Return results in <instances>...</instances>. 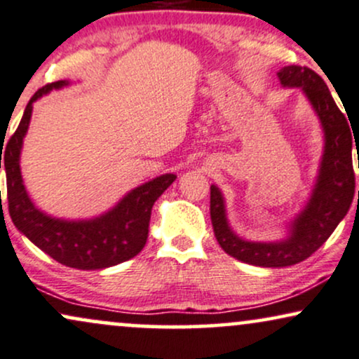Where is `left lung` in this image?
Listing matches in <instances>:
<instances>
[{
  "instance_id": "1",
  "label": "left lung",
  "mask_w": 359,
  "mask_h": 359,
  "mask_svg": "<svg viewBox=\"0 0 359 359\" xmlns=\"http://www.w3.org/2000/svg\"><path fill=\"white\" fill-rule=\"evenodd\" d=\"M284 86H301L316 109L325 128L326 147L319 179L308 207L292 224V234L284 243H248L231 231L224 212V201L217 187H210V221L214 236L229 256L262 267H286L297 264L316 252L326 243L341 219L348 214L355 197V168L351 147L355 133L346 115L316 72L308 67L289 65L279 70ZM359 168V155H358ZM359 201V191H358ZM359 204V202H358Z\"/></svg>"
}]
</instances>
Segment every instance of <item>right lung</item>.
<instances>
[{
    "instance_id": "add662e5",
    "label": "right lung",
    "mask_w": 359,
    "mask_h": 359,
    "mask_svg": "<svg viewBox=\"0 0 359 359\" xmlns=\"http://www.w3.org/2000/svg\"><path fill=\"white\" fill-rule=\"evenodd\" d=\"M63 85H67V81L60 80L41 86L28 102L18 128L10 137L4 149L1 147L0 168L3 165L6 170L8 212L18 231L60 264L75 269H103L128 261L144 249L149 237L154 202L177 177L165 174L140 185L114 210L93 221L68 222L51 219L40 212L28 198L21 180L20 150L25 133L28 130L33 109L32 103L48 90L60 88Z\"/></svg>"
}]
</instances>
